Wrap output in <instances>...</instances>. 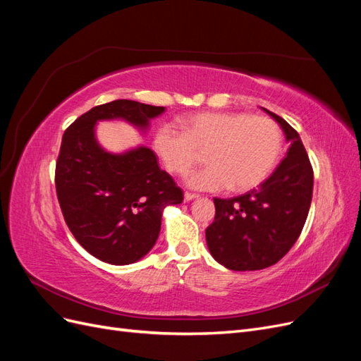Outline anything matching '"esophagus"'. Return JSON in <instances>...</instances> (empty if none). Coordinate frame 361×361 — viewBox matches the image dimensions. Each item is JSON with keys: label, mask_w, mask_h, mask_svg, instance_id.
Segmentation results:
<instances>
[{"label": "esophagus", "mask_w": 361, "mask_h": 361, "mask_svg": "<svg viewBox=\"0 0 361 361\" xmlns=\"http://www.w3.org/2000/svg\"><path fill=\"white\" fill-rule=\"evenodd\" d=\"M199 197V194H194V192H185L183 194V199L185 200H187V202H190V200H194V199H197Z\"/></svg>", "instance_id": "obj_1"}]
</instances>
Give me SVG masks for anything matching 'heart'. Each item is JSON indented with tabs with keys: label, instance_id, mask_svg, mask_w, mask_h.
Wrapping results in <instances>:
<instances>
[{
	"label": "heart",
	"instance_id": "1",
	"mask_svg": "<svg viewBox=\"0 0 361 361\" xmlns=\"http://www.w3.org/2000/svg\"><path fill=\"white\" fill-rule=\"evenodd\" d=\"M182 130L162 125L154 149L173 174L188 173L206 152V169L187 178L191 188L248 191L265 180L281 149L279 125L247 113H199L182 122Z\"/></svg>",
	"mask_w": 361,
	"mask_h": 361
}]
</instances>
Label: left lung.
Returning a JSON list of instances; mask_svg holds the SVG:
<instances>
[{"label": "left lung", "mask_w": 361, "mask_h": 361, "mask_svg": "<svg viewBox=\"0 0 361 361\" xmlns=\"http://www.w3.org/2000/svg\"><path fill=\"white\" fill-rule=\"evenodd\" d=\"M290 143L271 176L233 199H214L215 218L206 243L218 264L233 271L264 269L285 256L307 218L313 169L302 141L285 118L268 111Z\"/></svg>", "instance_id": "1"}]
</instances>
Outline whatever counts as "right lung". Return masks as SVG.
I'll return each mask as SVG.
<instances>
[{"instance_id": "add662e5", "label": "right lung", "mask_w": 361, "mask_h": 361, "mask_svg": "<svg viewBox=\"0 0 361 361\" xmlns=\"http://www.w3.org/2000/svg\"><path fill=\"white\" fill-rule=\"evenodd\" d=\"M164 110L117 99L92 108L63 134L56 190L64 221L82 248L106 264L145 257L158 239L164 207L182 203L183 192L149 147L105 152L96 141V122L122 118L146 130Z\"/></svg>"}]
</instances>
